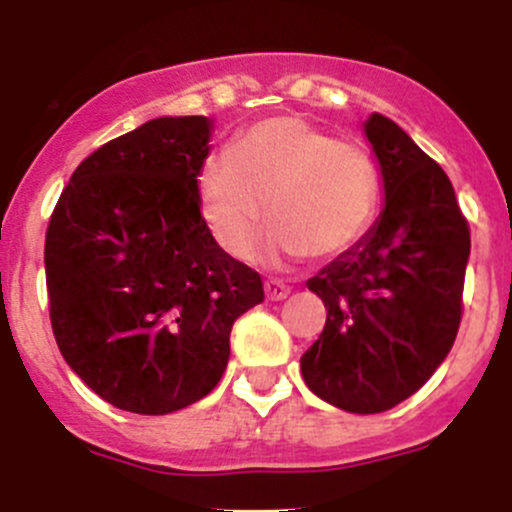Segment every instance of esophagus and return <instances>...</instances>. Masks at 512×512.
Masks as SVG:
<instances>
[{"label": "esophagus", "mask_w": 512, "mask_h": 512, "mask_svg": "<svg viewBox=\"0 0 512 512\" xmlns=\"http://www.w3.org/2000/svg\"><path fill=\"white\" fill-rule=\"evenodd\" d=\"M289 292H292V289H289L282 280H275V277H270V280L265 282V294H267V299H272V302L287 299Z\"/></svg>", "instance_id": "34e87169"}]
</instances>
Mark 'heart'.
I'll return each instance as SVG.
<instances>
[{
	"label": "heart",
	"instance_id": "heart-1",
	"mask_svg": "<svg viewBox=\"0 0 512 512\" xmlns=\"http://www.w3.org/2000/svg\"><path fill=\"white\" fill-rule=\"evenodd\" d=\"M195 190L215 242L235 260L252 257L267 210L277 223L272 252L334 260L374 225L381 173L361 143L299 116H275L237 133L230 156L205 160Z\"/></svg>",
	"mask_w": 512,
	"mask_h": 512
}]
</instances>
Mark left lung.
I'll use <instances>...</instances> for the list:
<instances>
[{
	"instance_id": "1",
	"label": "left lung",
	"mask_w": 512,
	"mask_h": 512,
	"mask_svg": "<svg viewBox=\"0 0 512 512\" xmlns=\"http://www.w3.org/2000/svg\"><path fill=\"white\" fill-rule=\"evenodd\" d=\"M386 205L359 245L307 282L327 324L302 356L304 384L352 414H379L438 369L463 317L471 227L441 165L381 113L366 121Z\"/></svg>"
}]
</instances>
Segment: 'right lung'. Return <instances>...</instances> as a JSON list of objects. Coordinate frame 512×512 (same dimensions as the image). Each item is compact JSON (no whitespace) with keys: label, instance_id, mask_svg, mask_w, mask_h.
<instances>
[{"label":"right lung","instance_id":"add662e5","mask_svg":"<svg viewBox=\"0 0 512 512\" xmlns=\"http://www.w3.org/2000/svg\"><path fill=\"white\" fill-rule=\"evenodd\" d=\"M205 116L156 118L81 160L46 227L59 352L116 409L160 416L218 386L262 277L215 242L195 178Z\"/></svg>","mask_w":512,"mask_h":512}]
</instances>
